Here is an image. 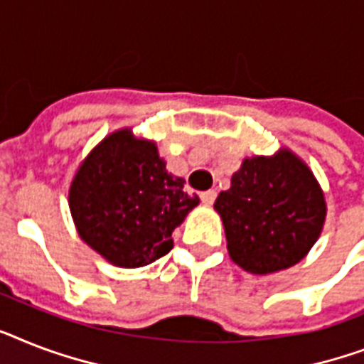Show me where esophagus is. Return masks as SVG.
I'll use <instances>...</instances> for the list:
<instances>
[{"mask_svg":"<svg viewBox=\"0 0 364 364\" xmlns=\"http://www.w3.org/2000/svg\"><path fill=\"white\" fill-rule=\"evenodd\" d=\"M215 198H217V191H203L202 194H200V200H202L205 205H211L213 202H215Z\"/></svg>","mask_w":364,"mask_h":364,"instance_id":"esophagus-1","label":"esophagus"}]
</instances>
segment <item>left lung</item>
Returning <instances> with one entry per match:
<instances>
[{
    "label": "left lung",
    "mask_w": 364,
    "mask_h": 364,
    "mask_svg": "<svg viewBox=\"0 0 364 364\" xmlns=\"http://www.w3.org/2000/svg\"><path fill=\"white\" fill-rule=\"evenodd\" d=\"M215 209L230 258L254 274L282 271L305 258L326 220L320 185L289 151L247 159Z\"/></svg>",
    "instance_id": "obj_1"
}]
</instances>
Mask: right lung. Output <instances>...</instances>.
Returning <instances> with one entry per match:
<instances>
[{
    "label": "right lung",
    "mask_w": 364,
    "mask_h": 364,
    "mask_svg": "<svg viewBox=\"0 0 364 364\" xmlns=\"http://www.w3.org/2000/svg\"><path fill=\"white\" fill-rule=\"evenodd\" d=\"M185 179L168 173L151 141L129 129L100 141L70 185L80 237L119 267H141L168 254L172 232L198 205Z\"/></svg>",
    "instance_id": "obj_1"
}]
</instances>
